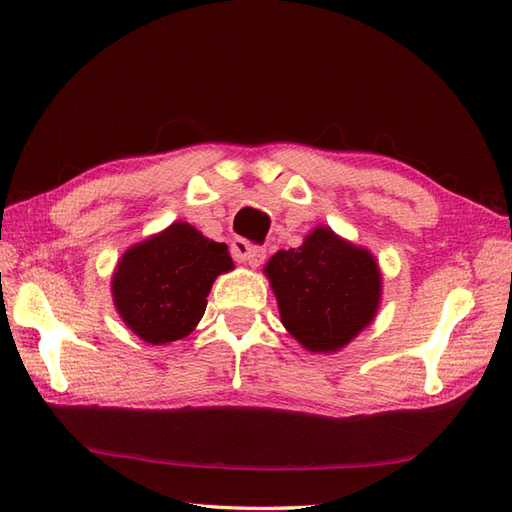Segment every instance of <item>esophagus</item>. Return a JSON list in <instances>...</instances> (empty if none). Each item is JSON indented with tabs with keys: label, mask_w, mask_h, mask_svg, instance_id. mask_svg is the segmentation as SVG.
<instances>
[{
	"label": "esophagus",
	"mask_w": 512,
	"mask_h": 512,
	"mask_svg": "<svg viewBox=\"0 0 512 512\" xmlns=\"http://www.w3.org/2000/svg\"><path fill=\"white\" fill-rule=\"evenodd\" d=\"M231 255L235 261H240V264H248L251 268H257L264 264L266 248H261L257 244L246 242V240H235L231 244Z\"/></svg>",
	"instance_id": "obj_1"
}]
</instances>
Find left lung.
<instances>
[{"instance_id": "8db88e82", "label": "left lung", "mask_w": 512, "mask_h": 512, "mask_svg": "<svg viewBox=\"0 0 512 512\" xmlns=\"http://www.w3.org/2000/svg\"><path fill=\"white\" fill-rule=\"evenodd\" d=\"M266 275L277 294L281 323L310 351H336L371 323L382 277L364 248L329 229H316L303 246L279 251Z\"/></svg>"}]
</instances>
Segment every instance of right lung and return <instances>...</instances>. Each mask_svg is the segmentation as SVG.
I'll use <instances>...</instances> for the list:
<instances>
[{
  "label": "right lung",
  "instance_id": "add662e5",
  "mask_svg": "<svg viewBox=\"0 0 512 512\" xmlns=\"http://www.w3.org/2000/svg\"><path fill=\"white\" fill-rule=\"evenodd\" d=\"M231 268L227 244L176 222L122 257L113 275L117 312L150 344L181 340L205 314L213 279Z\"/></svg>",
  "mask_w": 512,
  "mask_h": 512
}]
</instances>
